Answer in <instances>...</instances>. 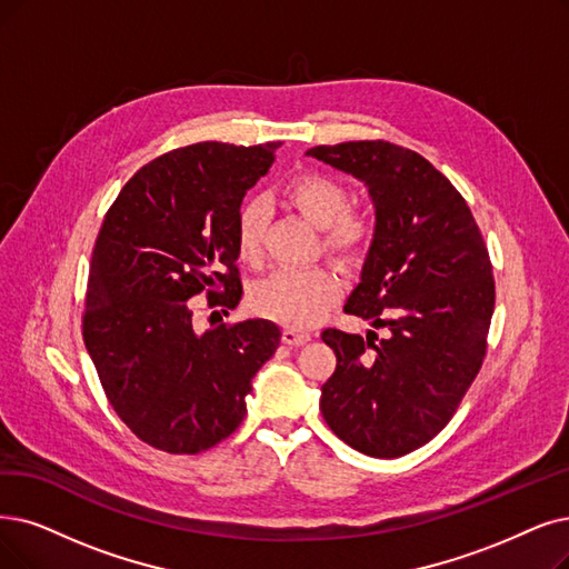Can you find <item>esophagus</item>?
Here are the masks:
<instances>
[{
  "label": "esophagus",
  "instance_id": "obj_1",
  "mask_svg": "<svg viewBox=\"0 0 569 569\" xmlns=\"http://www.w3.org/2000/svg\"><path fill=\"white\" fill-rule=\"evenodd\" d=\"M312 336L308 331H301V329H284L282 331V343L287 346H303L308 343Z\"/></svg>",
  "mask_w": 569,
  "mask_h": 569
}]
</instances>
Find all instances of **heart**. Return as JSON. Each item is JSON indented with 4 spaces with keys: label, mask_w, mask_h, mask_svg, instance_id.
<instances>
[{
    "label": "heart",
    "mask_w": 569,
    "mask_h": 569,
    "mask_svg": "<svg viewBox=\"0 0 569 569\" xmlns=\"http://www.w3.org/2000/svg\"><path fill=\"white\" fill-rule=\"evenodd\" d=\"M284 200L317 229H327V249L340 259H357L367 247L371 229L367 219L348 214V193L338 181L322 174H299L284 187ZM266 208L259 200L247 202L238 214L236 244L242 261L261 257ZM340 282L329 268H282L270 272L249 289V308L278 325L301 329L320 322L336 301Z\"/></svg>",
    "instance_id": "b5f03b06"
}]
</instances>
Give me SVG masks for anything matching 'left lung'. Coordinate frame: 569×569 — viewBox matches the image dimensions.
<instances>
[{"label":"left lung","instance_id":"1","mask_svg":"<svg viewBox=\"0 0 569 569\" xmlns=\"http://www.w3.org/2000/svg\"><path fill=\"white\" fill-rule=\"evenodd\" d=\"M369 191L373 238L346 312L376 331L327 329L336 371L320 411L333 435L371 458H399L448 425L481 369L495 308L483 236L458 189L390 142L312 147Z\"/></svg>","mask_w":569,"mask_h":569}]
</instances>
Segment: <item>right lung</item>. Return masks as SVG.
I'll return each instance as SVG.
<instances>
[{
	"label": "right lung",
	"instance_id": "1",
	"mask_svg": "<svg viewBox=\"0 0 569 569\" xmlns=\"http://www.w3.org/2000/svg\"><path fill=\"white\" fill-rule=\"evenodd\" d=\"M278 149L170 151L134 172L102 221L83 343L113 411L158 450L193 456L233 435L257 371L280 346L270 320L196 331L189 308L206 289L212 306L240 303L236 223Z\"/></svg>",
	"mask_w": 569,
	"mask_h": 569
}]
</instances>
